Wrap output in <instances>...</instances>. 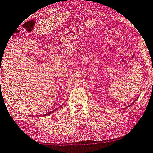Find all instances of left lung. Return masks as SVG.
<instances>
[{
  "mask_svg": "<svg viewBox=\"0 0 153 153\" xmlns=\"http://www.w3.org/2000/svg\"><path fill=\"white\" fill-rule=\"evenodd\" d=\"M137 99H136V100H135V101H134V102H133V103H132V104H130V105H128V106H127V107H126V108H125V109H126V108H128V107H130V105H132V104H134V102H136V100H137Z\"/></svg>",
  "mask_w": 153,
  "mask_h": 153,
  "instance_id": "obj_1",
  "label": "left lung"
}]
</instances>
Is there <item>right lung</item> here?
Instances as JSON below:
<instances>
[{
	"label": "right lung",
	"instance_id": "obj_1",
	"mask_svg": "<svg viewBox=\"0 0 153 153\" xmlns=\"http://www.w3.org/2000/svg\"><path fill=\"white\" fill-rule=\"evenodd\" d=\"M63 105V104H62ZM59 108H60V106H59V108H57L56 109H54L53 110V111H50V112H49V113H46V114H44V115H39V116H47V115H50V114H51V113H54V111H55L56 109H58ZM31 117H34V116H33L32 115Z\"/></svg>",
	"mask_w": 153,
	"mask_h": 153
}]
</instances>
